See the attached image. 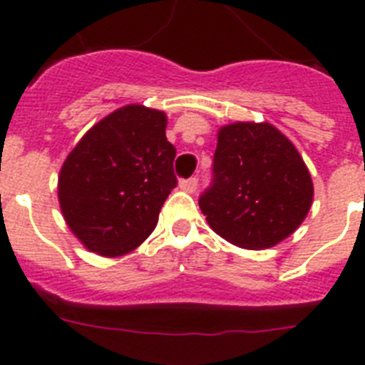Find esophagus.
<instances>
[{"mask_svg":"<svg viewBox=\"0 0 365 365\" xmlns=\"http://www.w3.org/2000/svg\"><path fill=\"white\" fill-rule=\"evenodd\" d=\"M180 190H185V192L192 193L195 192V188H197V177H190V179H182L179 182Z\"/></svg>","mask_w":365,"mask_h":365,"instance_id":"esophagus-1","label":"esophagus"}]
</instances>
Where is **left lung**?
Returning a JSON list of instances; mask_svg holds the SVG:
<instances>
[{"label":"left lung","mask_w":365,"mask_h":365,"mask_svg":"<svg viewBox=\"0 0 365 365\" xmlns=\"http://www.w3.org/2000/svg\"><path fill=\"white\" fill-rule=\"evenodd\" d=\"M312 179L294 144L269 122H234L217 133L214 179L199 197L212 230L235 247L278 245L307 217Z\"/></svg>","instance_id":"8db88e82"}]
</instances>
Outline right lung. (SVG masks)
Here are the masks:
<instances>
[{"label": "right lung", "instance_id": "add662e5", "mask_svg": "<svg viewBox=\"0 0 365 365\" xmlns=\"http://www.w3.org/2000/svg\"><path fill=\"white\" fill-rule=\"evenodd\" d=\"M166 113L124 106L87 131L58 175L63 219L83 247L104 257L148 240L177 186Z\"/></svg>", "mask_w": 365, "mask_h": 365}]
</instances>
